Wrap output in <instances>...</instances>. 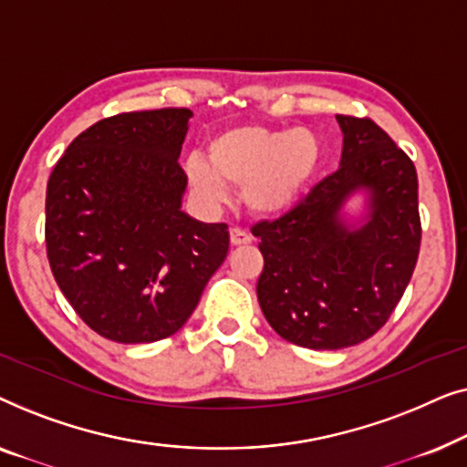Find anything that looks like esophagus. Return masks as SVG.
<instances>
[{
	"label": "esophagus",
	"mask_w": 467,
	"mask_h": 467,
	"mask_svg": "<svg viewBox=\"0 0 467 467\" xmlns=\"http://www.w3.org/2000/svg\"><path fill=\"white\" fill-rule=\"evenodd\" d=\"M229 238H232L234 246H244V244H251V242H253V235L242 227H232V232H229Z\"/></svg>",
	"instance_id": "1"
}]
</instances>
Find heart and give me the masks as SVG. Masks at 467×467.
<instances>
[{"label":"heart","instance_id":"1","mask_svg":"<svg viewBox=\"0 0 467 467\" xmlns=\"http://www.w3.org/2000/svg\"><path fill=\"white\" fill-rule=\"evenodd\" d=\"M208 157L187 163L191 187L203 200L223 202L227 187H238L253 213L274 214L302 195L321 150L304 127L235 125L210 140Z\"/></svg>","mask_w":467,"mask_h":467}]
</instances>
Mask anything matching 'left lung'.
Segmentation results:
<instances>
[{"label": "left lung", "instance_id": "left-lung-1", "mask_svg": "<svg viewBox=\"0 0 467 467\" xmlns=\"http://www.w3.org/2000/svg\"><path fill=\"white\" fill-rule=\"evenodd\" d=\"M342 161L278 219L261 221L259 306L297 347L337 350L372 337L400 304L420 248L419 181L412 159L368 117L337 114ZM366 188L370 214L348 230L339 210Z\"/></svg>", "mask_w": 467, "mask_h": 467}]
</instances>
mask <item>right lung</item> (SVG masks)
I'll use <instances>...</instances> for the list:
<instances>
[{
	"label": "right lung",
	"mask_w": 467,
	"mask_h": 467,
	"mask_svg": "<svg viewBox=\"0 0 467 467\" xmlns=\"http://www.w3.org/2000/svg\"><path fill=\"white\" fill-rule=\"evenodd\" d=\"M193 112H123L74 138L47 187V254L93 331L120 344L163 340L187 323L229 251L225 223L181 210L178 157Z\"/></svg>",
	"instance_id": "add662e5"
}]
</instances>
